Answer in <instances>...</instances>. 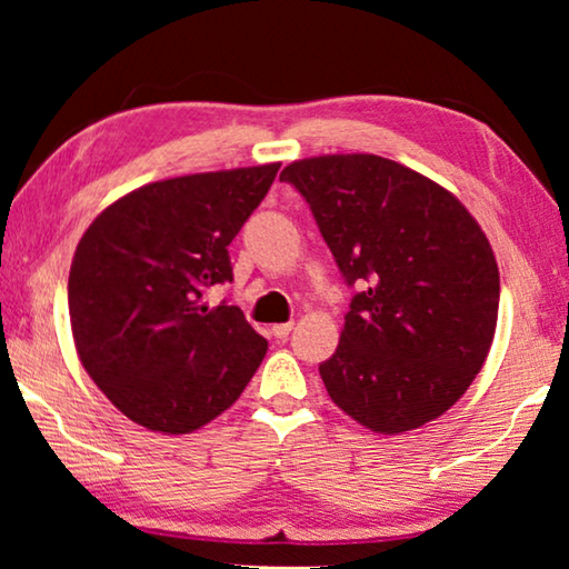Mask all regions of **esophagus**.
<instances>
[{
	"mask_svg": "<svg viewBox=\"0 0 569 569\" xmlns=\"http://www.w3.org/2000/svg\"><path fill=\"white\" fill-rule=\"evenodd\" d=\"M291 329H293V323H276L273 329H271V333L276 336V339H286V336L291 333Z\"/></svg>",
	"mask_w": 569,
	"mask_h": 569,
	"instance_id": "1",
	"label": "esophagus"
}]
</instances>
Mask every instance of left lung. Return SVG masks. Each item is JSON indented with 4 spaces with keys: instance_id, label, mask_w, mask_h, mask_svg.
I'll return each instance as SVG.
<instances>
[{
    "instance_id": "8db88e82",
    "label": "left lung",
    "mask_w": 569,
    "mask_h": 569,
    "mask_svg": "<svg viewBox=\"0 0 569 569\" xmlns=\"http://www.w3.org/2000/svg\"><path fill=\"white\" fill-rule=\"evenodd\" d=\"M281 180L359 286L339 349L319 366L336 407L377 435L441 417L497 329L499 271L477 220L435 180L379 156L296 160Z\"/></svg>"
}]
</instances>
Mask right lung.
Wrapping results in <instances>:
<instances>
[{"label": "right lung", "instance_id": "1", "mask_svg": "<svg viewBox=\"0 0 569 569\" xmlns=\"http://www.w3.org/2000/svg\"><path fill=\"white\" fill-rule=\"evenodd\" d=\"M281 162L150 182L114 200L77 243L67 298L84 371L124 417L188 435L248 387L268 341L206 291L233 281L228 246Z\"/></svg>", "mask_w": 569, "mask_h": 569}]
</instances>
